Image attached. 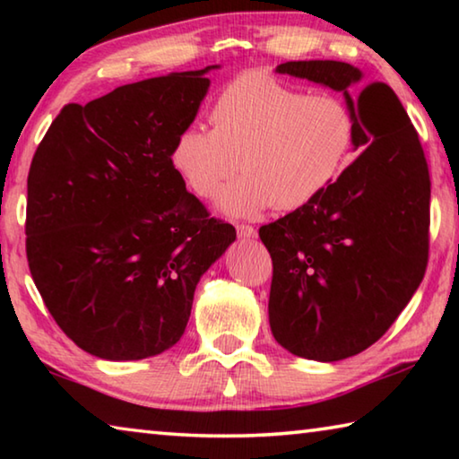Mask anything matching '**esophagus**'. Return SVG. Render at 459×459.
Segmentation results:
<instances>
[{"label":"esophagus","mask_w":459,"mask_h":459,"mask_svg":"<svg viewBox=\"0 0 459 459\" xmlns=\"http://www.w3.org/2000/svg\"><path fill=\"white\" fill-rule=\"evenodd\" d=\"M237 235L240 238H255L257 237V230L253 227H248V224H237Z\"/></svg>","instance_id":"esophagus-1"}]
</instances>
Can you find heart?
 <instances>
[{"label":"heart","instance_id":"1","mask_svg":"<svg viewBox=\"0 0 459 459\" xmlns=\"http://www.w3.org/2000/svg\"><path fill=\"white\" fill-rule=\"evenodd\" d=\"M212 129L186 127L169 152L174 172L194 196L222 190L224 214L253 219L275 206L281 212L312 204L344 172L356 119L344 99L306 92L267 73H243L211 108Z\"/></svg>","mask_w":459,"mask_h":459}]
</instances>
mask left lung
<instances>
[{
	"label": "left lung",
	"instance_id": "left-lung-1",
	"mask_svg": "<svg viewBox=\"0 0 459 459\" xmlns=\"http://www.w3.org/2000/svg\"><path fill=\"white\" fill-rule=\"evenodd\" d=\"M279 74L344 92L362 153L299 211L259 229L273 261L269 325L285 351L336 362L383 336L413 298L429 255L431 182L399 97L338 60L283 62Z\"/></svg>",
	"mask_w": 459,
	"mask_h": 459
}]
</instances>
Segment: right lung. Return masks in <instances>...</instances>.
Segmentation results:
<instances>
[{
	"mask_svg": "<svg viewBox=\"0 0 459 459\" xmlns=\"http://www.w3.org/2000/svg\"><path fill=\"white\" fill-rule=\"evenodd\" d=\"M212 68L66 105L34 153L30 273L60 330L97 359L142 360L172 348L200 277L237 238L232 224L208 216L169 161Z\"/></svg>",
	"mask_w": 459,
	"mask_h": 459,
	"instance_id": "right-lung-1",
	"label": "right lung"
}]
</instances>
